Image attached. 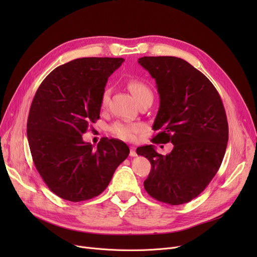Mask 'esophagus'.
I'll return each mask as SVG.
<instances>
[{
    "instance_id": "esophagus-1",
    "label": "esophagus",
    "mask_w": 257,
    "mask_h": 257,
    "mask_svg": "<svg viewBox=\"0 0 257 257\" xmlns=\"http://www.w3.org/2000/svg\"><path fill=\"white\" fill-rule=\"evenodd\" d=\"M130 156L131 157H136V156H138V154H137V151H136V148L134 147H130Z\"/></svg>"
}]
</instances>
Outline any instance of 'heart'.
Wrapping results in <instances>:
<instances>
[{
	"label": "heart",
	"mask_w": 257,
	"mask_h": 257,
	"mask_svg": "<svg viewBox=\"0 0 257 257\" xmlns=\"http://www.w3.org/2000/svg\"><path fill=\"white\" fill-rule=\"evenodd\" d=\"M127 87L137 102H140L145 98L152 97V91L150 87L143 82L142 80L129 79L127 81ZM109 97L110 90L106 87L103 89L100 98V105L102 108L107 106L108 102H109ZM142 130V125L137 123H126V121H116V123L110 126V132L113 136L124 141H134L137 139L138 133H140Z\"/></svg>",
	"instance_id": "heart-1"
}]
</instances>
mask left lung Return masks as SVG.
<instances>
[{"label": "left lung", "instance_id": "1", "mask_svg": "<svg viewBox=\"0 0 257 257\" xmlns=\"http://www.w3.org/2000/svg\"><path fill=\"white\" fill-rule=\"evenodd\" d=\"M139 63L155 79L159 109L153 144L174 145L161 155L154 146L137 149L149 159L146 192L170 205L198 197L219 171L228 142V123L218 90L187 61L173 56L142 57Z\"/></svg>", "mask_w": 257, "mask_h": 257}]
</instances>
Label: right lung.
<instances>
[{
  "mask_svg": "<svg viewBox=\"0 0 257 257\" xmlns=\"http://www.w3.org/2000/svg\"><path fill=\"white\" fill-rule=\"evenodd\" d=\"M125 60L84 57L53 70L33 98L27 136L34 166L58 197L80 202L99 196L129 155L128 146L102 139L94 149L82 136L100 118V98Z\"/></svg>",
  "mask_w": 257,
  "mask_h": 257,
  "instance_id": "add662e5",
  "label": "right lung"
}]
</instances>
